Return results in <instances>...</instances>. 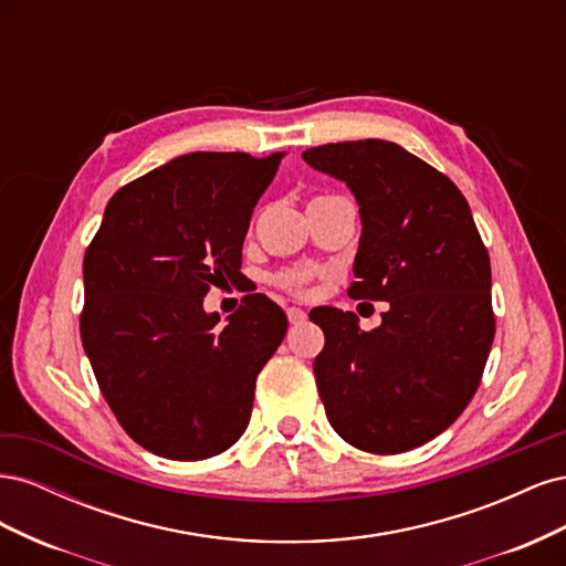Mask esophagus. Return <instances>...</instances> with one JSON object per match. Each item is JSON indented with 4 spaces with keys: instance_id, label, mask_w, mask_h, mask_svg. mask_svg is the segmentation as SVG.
<instances>
[{
    "instance_id": "esophagus-1",
    "label": "esophagus",
    "mask_w": 566,
    "mask_h": 566,
    "mask_svg": "<svg viewBox=\"0 0 566 566\" xmlns=\"http://www.w3.org/2000/svg\"><path fill=\"white\" fill-rule=\"evenodd\" d=\"M287 321L297 325V323H304L306 321V312L300 310V306H287Z\"/></svg>"
}]
</instances>
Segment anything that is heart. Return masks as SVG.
<instances>
[{
  "label": "heart",
  "mask_w": 566,
  "mask_h": 566,
  "mask_svg": "<svg viewBox=\"0 0 566 566\" xmlns=\"http://www.w3.org/2000/svg\"><path fill=\"white\" fill-rule=\"evenodd\" d=\"M271 281L276 283L279 287L287 290V293L302 295V293H306V287H310V283H312V271H306V269H287V271L273 273Z\"/></svg>",
  "instance_id": "1"
}]
</instances>
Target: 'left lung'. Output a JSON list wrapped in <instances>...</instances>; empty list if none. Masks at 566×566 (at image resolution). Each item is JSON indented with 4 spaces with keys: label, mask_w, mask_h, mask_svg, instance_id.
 <instances>
[{
    "label": "left lung",
    "mask_w": 566,
    "mask_h": 566,
    "mask_svg": "<svg viewBox=\"0 0 566 566\" xmlns=\"http://www.w3.org/2000/svg\"><path fill=\"white\" fill-rule=\"evenodd\" d=\"M302 158L356 196L364 231L349 297L389 302L373 331L333 306L310 314L325 335L314 358L325 416L354 449H418L465 410L495 335L491 262L470 205L391 142L325 144Z\"/></svg>",
    "instance_id": "obj_1"
}]
</instances>
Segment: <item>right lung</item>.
<instances>
[{
  "mask_svg": "<svg viewBox=\"0 0 566 566\" xmlns=\"http://www.w3.org/2000/svg\"><path fill=\"white\" fill-rule=\"evenodd\" d=\"M283 156L169 160L119 188L84 252L82 345L117 422L150 453L205 460L245 432L287 318L254 293L219 325L202 297L243 276L250 217Z\"/></svg>",
  "mask_w": 566,
  "mask_h": 566,
  "instance_id": "right-lung-1",
  "label": "right lung"
}]
</instances>
